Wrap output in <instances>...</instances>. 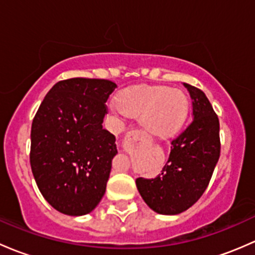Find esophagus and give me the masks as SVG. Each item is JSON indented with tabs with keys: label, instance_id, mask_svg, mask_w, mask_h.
Here are the masks:
<instances>
[{
	"label": "esophagus",
	"instance_id": "1",
	"mask_svg": "<svg viewBox=\"0 0 255 255\" xmlns=\"http://www.w3.org/2000/svg\"><path fill=\"white\" fill-rule=\"evenodd\" d=\"M143 142H145V136H143V133L138 128H131V130L128 131L127 135H125L123 146H124L125 151H131L132 148L140 147Z\"/></svg>",
	"mask_w": 255,
	"mask_h": 255
}]
</instances>
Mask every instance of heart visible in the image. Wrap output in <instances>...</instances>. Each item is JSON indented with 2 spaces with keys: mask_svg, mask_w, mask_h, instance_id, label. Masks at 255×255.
<instances>
[{
  "mask_svg": "<svg viewBox=\"0 0 255 255\" xmlns=\"http://www.w3.org/2000/svg\"><path fill=\"white\" fill-rule=\"evenodd\" d=\"M118 114L141 117V125L156 137H168L180 130L189 112L184 92L166 86H136L118 97Z\"/></svg>",
  "mask_w": 255,
  "mask_h": 255,
  "instance_id": "obj_1",
  "label": "heart"
}]
</instances>
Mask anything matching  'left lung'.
<instances>
[{"instance_id": "1", "label": "left lung", "mask_w": 255, "mask_h": 255, "mask_svg": "<svg viewBox=\"0 0 255 255\" xmlns=\"http://www.w3.org/2000/svg\"><path fill=\"white\" fill-rule=\"evenodd\" d=\"M191 98L193 122L172 140L161 174L137 178L136 186L145 203L162 215H177L193 206L209 185L220 158V123L201 89L184 83Z\"/></svg>"}]
</instances>
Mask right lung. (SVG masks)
<instances>
[{
  "label": "right lung",
  "mask_w": 255,
  "mask_h": 255,
  "mask_svg": "<svg viewBox=\"0 0 255 255\" xmlns=\"http://www.w3.org/2000/svg\"><path fill=\"white\" fill-rule=\"evenodd\" d=\"M115 88L99 78L59 81L34 117L31 172L41 195L61 214H88L106 193L118 149L115 136L102 123Z\"/></svg>",
  "instance_id": "obj_1"
}]
</instances>
